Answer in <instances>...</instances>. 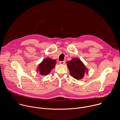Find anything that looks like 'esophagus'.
Listing matches in <instances>:
<instances>
[{"mask_svg": "<svg viewBox=\"0 0 120 120\" xmlns=\"http://www.w3.org/2000/svg\"><path fill=\"white\" fill-rule=\"evenodd\" d=\"M60 64H65V61H60L59 62Z\"/></svg>", "mask_w": 120, "mask_h": 120, "instance_id": "obj_1", "label": "esophagus"}]
</instances>
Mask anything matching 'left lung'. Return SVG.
Wrapping results in <instances>:
<instances>
[{"label":"left lung","instance_id":"left-lung-1","mask_svg":"<svg viewBox=\"0 0 120 120\" xmlns=\"http://www.w3.org/2000/svg\"><path fill=\"white\" fill-rule=\"evenodd\" d=\"M67 65L71 75L76 79H81L85 73H88L87 68L79 58H74L71 61L67 62Z\"/></svg>","mask_w":120,"mask_h":120}]
</instances>
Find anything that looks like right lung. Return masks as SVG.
<instances>
[{
	"label": "right lung",
	"mask_w": 120,
	"mask_h": 120,
	"mask_svg": "<svg viewBox=\"0 0 120 120\" xmlns=\"http://www.w3.org/2000/svg\"><path fill=\"white\" fill-rule=\"evenodd\" d=\"M56 64V60L50 58H45L38 65L37 72H38L42 75H47L53 69V68H54Z\"/></svg>",
	"instance_id": "add662e5"
}]
</instances>
